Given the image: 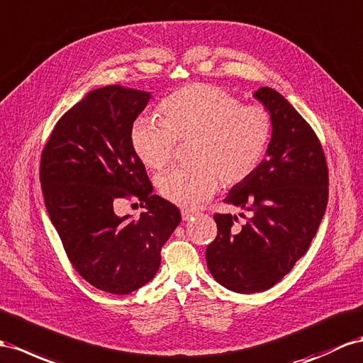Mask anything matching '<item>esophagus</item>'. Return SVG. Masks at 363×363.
Wrapping results in <instances>:
<instances>
[{
    "mask_svg": "<svg viewBox=\"0 0 363 363\" xmlns=\"http://www.w3.org/2000/svg\"><path fill=\"white\" fill-rule=\"evenodd\" d=\"M181 215H182V219H184V220H189V219H191L194 215H196V211H193V210H182Z\"/></svg>",
    "mask_w": 363,
    "mask_h": 363,
    "instance_id": "esophagus-1",
    "label": "esophagus"
}]
</instances>
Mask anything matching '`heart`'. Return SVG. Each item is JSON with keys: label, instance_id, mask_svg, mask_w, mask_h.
Wrapping results in <instances>:
<instances>
[{"label": "heart", "instance_id": "obj_1", "mask_svg": "<svg viewBox=\"0 0 363 363\" xmlns=\"http://www.w3.org/2000/svg\"><path fill=\"white\" fill-rule=\"evenodd\" d=\"M161 119L138 118L130 141L148 169H162L179 143H190L191 164L178 165L156 178L161 196L181 207H196L219 185L233 187L264 161L273 136V118L261 106L244 102L211 84H191L167 96Z\"/></svg>", "mask_w": 363, "mask_h": 363}]
</instances>
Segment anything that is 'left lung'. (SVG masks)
<instances>
[{
  "label": "left lung",
  "instance_id": "1",
  "mask_svg": "<svg viewBox=\"0 0 363 363\" xmlns=\"http://www.w3.org/2000/svg\"><path fill=\"white\" fill-rule=\"evenodd\" d=\"M255 98L273 118L272 143L257 170L225 198L252 216L238 228V216L216 213L218 236L206 252L211 276L242 294L265 291L291 272L318 233L328 202L327 160L310 124L270 87L259 89Z\"/></svg>",
  "mask_w": 363,
  "mask_h": 363
}]
</instances>
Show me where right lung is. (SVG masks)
I'll list each match as a JSON object with an SVG mask.
<instances>
[{
	"label": "right lung",
	"mask_w": 363,
	"mask_h": 363,
	"mask_svg": "<svg viewBox=\"0 0 363 363\" xmlns=\"http://www.w3.org/2000/svg\"><path fill=\"white\" fill-rule=\"evenodd\" d=\"M150 91L107 86L61 116L41 153L45 208L69 261L98 290L128 294L150 282L179 208L153 194L130 132ZM121 199L146 203L138 220L118 217Z\"/></svg>",
	"instance_id": "add662e5"
}]
</instances>
